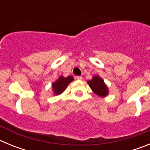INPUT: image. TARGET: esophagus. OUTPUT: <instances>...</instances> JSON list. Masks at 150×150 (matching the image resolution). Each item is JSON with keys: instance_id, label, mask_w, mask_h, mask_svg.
<instances>
[{"instance_id": "1", "label": "esophagus", "mask_w": 150, "mask_h": 150, "mask_svg": "<svg viewBox=\"0 0 150 150\" xmlns=\"http://www.w3.org/2000/svg\"><path fill=\"white\" fill-rule=\"evenodd\" d=\"M76 79H78V80H82V79H83V77H82L81 76H76Z\"/></svg>"}]
</instances>
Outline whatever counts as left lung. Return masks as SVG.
I'll use <instances>...</instances> for the list:
<instances>
[{
	"label": "left lung",
	"instance_id": "left-lung-1",
	"mask_svg": "<svg viewBox=\"0 0 150 150\" xmlns=\"http://www.w3.org/2000/svg\"><path fill=\"white\" fill-rule=\"evenodd\" d=\"M88 84L93 92L100 97H105L108 95V88L102 78L98 76H94Z\"/></svg>",
	"mask_w": 150,
	"mask_h": 150
}]
</instances>
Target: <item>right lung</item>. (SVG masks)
<instances>
[{
  "label": "right lung",
  "mask_w": 150,
  "mask_h": 150,
  "mask_svg": "<svg viewBox=\"0 0 150 150\" xmlns=\"http://www.w3.org/2000/svg\"><path fill=\"white\" fill-rule=\"evenodd\" d=\"M73 80H74V77L71 76H68L67 77H64L63 76H61L55 83L52 84L54 94L56 95L62 94L67 88L69 83H71Z\"/></svg>",
  "instance_id": "obj_1"
}]
</instances>
